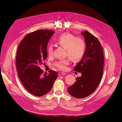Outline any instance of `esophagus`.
Returning <instances> with one entry per match:
<instances>
[{
  "label": "esophagus",
  "mask_w": 122,
  "mask_h": 122,
  "mask_svg": "<svg viewBox=\"0 0 122 122\" xmlns=\"http://www.w3.org/2000/svg\"><path fill=\"white\" fill-rule=\"evenodd\" d=\"M66 74L65 73L63 72H60L58 73V75L59 76H61V75H65Z\"/></svg>",
  "instance_id": "esophagus-1"
}]
</instances>
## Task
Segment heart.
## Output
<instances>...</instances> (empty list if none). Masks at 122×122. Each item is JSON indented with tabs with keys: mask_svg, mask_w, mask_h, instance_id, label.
<instances>
[{
	"mask_svg": "<svg viewBox=\"0 0 122 122\" xmlns=\"http://www.w3.org/2000/svg\"><path fill=\"white\" fill-rule=\"evenodd\" d=\"M55 42L65 48L66 50V55L75 61L81 60L84 55L85 50L84 41L81 38H76L72 34L63 33L55 40ZM47 51L49 56L53 55V46L51 45L48 46ZM69 64L70 60L66 58L56 62L54 65L59 70L65 71Z\"/></svg>",
	"mask_w": 122,
	"mask_h": 122,
	"instance_id": "b5f03b06",
	"label": "heart"
}]
</instances>
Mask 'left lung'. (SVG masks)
<instances>
[{
    "instance_id": "left-lung-1",
    "label": "left lung",
    "mask_w": 122,
    "mask_h": 122,
    "mask_svg": "<svg viewBox=\"0 0 122 122\" xmlns=\"http://www.w3.org/2000/svg\"><path fill=\"white\" fill-rule=\"evenodd\" d=\"M81 34L85 40L86 49L74 71L81 72V76L67 88L68 93L77 98L88 97L96 90L102 77L104 66L103 49L98 40L87 31Z\"/></svg>"
}]
</instances>
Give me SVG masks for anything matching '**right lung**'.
<instances>
[{"label": "right lung", "mask_w": 122, "mask_h": 122, "mask_svg": "<svg viewBox=\"0 0 122 122\" xmlns=\"http://www.w3.org/2000/svg\"><path fill=\"white\" fill-rule=\"evenodd\" d=\"M55 32L41 29L30 33L21 41L17 50L16 65L19 77L26 90L35 96L48 93L58 77L53 70L43 74L40 67L47 56L48 42Z\"/></svg>", "instance_id": "right-lung-1"}]
</instances>
